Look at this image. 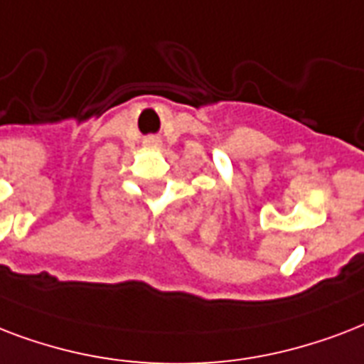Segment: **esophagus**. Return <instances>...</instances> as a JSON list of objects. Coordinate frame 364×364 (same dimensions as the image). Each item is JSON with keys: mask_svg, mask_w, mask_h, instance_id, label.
<instances>
[{"mask_svg": "<svg viewBox=\"0 0 364 364\" xmlns=\"http://www.w3.org/2000/svg\"><path fill=\"white\" fill-rule=\"evenodd\" d=\"M148 144H154V146H156L157 138H150V140H148Z\"/></svg>", "mask_w": 364, "mask_h": 364, "instance_id": "obj_1", "label": "esophagus"}]
</instances>
